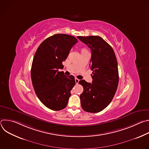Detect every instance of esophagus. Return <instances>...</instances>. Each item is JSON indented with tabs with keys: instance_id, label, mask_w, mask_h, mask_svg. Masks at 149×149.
<instances>
[{
	"instance_id": "obj_1",
	"label": "esophagus",
	"mask_w": 149,
	"mask_h": 149,
	"mask_svg": "<svg viewBox=\"0 0 149 149\" xmlns=\"http://www.w3.org/2000/svg\"><path fill=\"white\" fill-rule=\"evenodd\" d=\"M75 83L76 84H78V82L79 81V79H78L77 78H75Z\"/></svg>"
}]
</instances>
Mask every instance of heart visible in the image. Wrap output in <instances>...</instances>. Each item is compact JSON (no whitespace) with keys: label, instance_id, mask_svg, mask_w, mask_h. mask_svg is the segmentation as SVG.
<instances>
[{"label":"heart","instance_id":"heart-1","mask_svg":"<svg viewBox=\"0 0 149 149\" xmlns=\"http://www.w3.org/2000/svg\"><path fill=\"white\" fill-rule=\"evenodd\" d=\"M83 50H85V49H83Z\"/></svg>","mask_w":149,"mask_h":149}]
</instances>
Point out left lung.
Masks as SVG:
<instances>
[{
    "mask_svg": "<svg viewBox=\"0 0 149 149\" xmlns=\"http://www.w3.org/2000/svg\"><path fill=\"white\" fill-rule=\"evenodd\" d=\"M91 51L92 83L80 80L84 91L80 95L82 109L88 113H98L112 101L118 84V64L112 47L98 36H78Z\"/></svg>",
    "mask_w": 149,
    "mask_h": 149,
    "instance_id": "1",
    "label": "left lung"
}]
</instances>
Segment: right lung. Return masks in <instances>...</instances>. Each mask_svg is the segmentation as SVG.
Returning a JSON list of instances; mask_svg holds the SVG:
<instances>
[{"label":"right lung","instance_id":"1","mask_svg":"<svg viewBox=\"0 0 149 149\" xmlns=\"http://www.w3.org/2000/svg\"><path fill=\"white\" fill-rule=\"evenodd\" d=\"M77 39L67 34H55L42 42L33 57L31 79L35 92L48 109L59 111L65 109L75 85L73 75L66 76L62 62L65 61Z\"/></svg>","mask_w":149,"mask_h":149}]
</instances>
